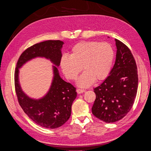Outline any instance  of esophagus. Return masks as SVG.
Returning a JSON list of instances; mask_svg holds the SVG:
<instances>
[{"instance_id":"34e87169","label":"esophagus","mask_w":151,"mask_h":151,"mask_svg":"<svg viewBox=\"0 0 151 151\" xmlns=\"http://www.w3.org/2000/svg\"><path fill=\"white\" fill-rule=\"evenodd\" d=\"M84 92H85V90H84V89H77V93H78L79 94L83 93Z\"/></svg>"}]
</instances>
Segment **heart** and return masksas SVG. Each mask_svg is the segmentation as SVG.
I'll list each match as a JSON object with an SVG mask.
<instances>
[{"label": "heart", "instance_id": "obj_1", "mask_svg": "<svg viewBox=\"0 0 151 151\" xmlns=\"http://www.w3.org/2000/svg\"><path fill=\"white\" fill-rule=\"evenodd\" d=\"M114 50L108 43L95 41L81 42L71 50L70 56L64 55L60 59V67L67 79L75 80L82 71H84L77 83L87 88L96 82L106 79L110 74L113 60Z\"/></svg>", "mask_w": 151, "mask_h": 151}]
</instances>
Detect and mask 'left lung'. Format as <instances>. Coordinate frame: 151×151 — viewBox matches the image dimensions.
<instances>
[{
	"label": "left lung",
	"mask_w": 151,
	"mask_h": 151,
	"mask_svg": "<svg viewBox=\"0 0 151 151\" xmlns=\"http://www.w3.org/2000/svg\"><path fill=\"white\" fill-rule=\"evenodd\" d=\"M116 55L115 65L102 84L94 89L96 99L93 115L103 122L113 123L130 111L138 88L137 68L130 49L115 39Z\"/></svg>",
	"instance_id": "obj_1"
}]
</instances>
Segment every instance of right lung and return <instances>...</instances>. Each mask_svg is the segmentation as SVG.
<instances>
[{"mask_svg": "<svg viewBox=\"0 0 151 151\" xmlns=\"http://www.w3.org/2000/svg\"><path fill=\"white\" fill-rule=\"evenodd\" d=\"M63 42L48 40L27 48L17 62L14 74L16 93L20 106L28 117L38 125L47 129H57L63 125L71 115V107L76 98V89L63 81L57 68L53 66V77L47 94L42 98L32 99L22 91L19 81V68L36 57H45L58 67L62 58Z\"/></svg>", "mask_w": 151, "mask_h": 151, "instance_id": "obj_1", "label": "right lung"}]
</instances>
